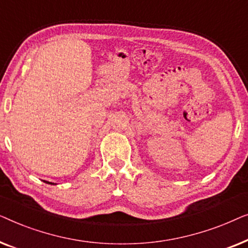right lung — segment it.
Segmentation results:
<instances>
[{
    "instance_id": "obj_1",
    "label": "right lung",
    "mask_w": 248,
    "mask_h": 248,
    "mask_svg": "<svg viewBox=\"0 0 248 248\" xmlns=\"http://www.w3.org/2000/svg\"><path fill=\"white\" fill-rule=\"evenodd\" d=\"M46 183H48V182H46ZM50 184H52V183H50Z\"/></svg>"
}]
</instances>
